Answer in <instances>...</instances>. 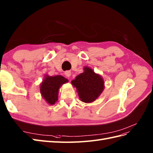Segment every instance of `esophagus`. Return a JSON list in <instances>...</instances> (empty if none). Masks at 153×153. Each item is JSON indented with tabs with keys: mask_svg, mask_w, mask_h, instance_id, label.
<instances>
[{
	"mask_svg": "<svg viewBox=\"0 0 153 153\" xmlns=\"http://www.w3.org/2000/svg\"><path fill=\"white\" fill-rule=\"evenodd\" d=\"M65 75L68 77V78H69V77H70L71 76V72L70 71H66L65 72Z\"/></svg>",
	"mask_w": 153,
	"mask_h": 153,
	"instance_id": "34e87169",
	"label": "esophagus"
}]
</instances>
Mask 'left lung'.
I'll return each instance as SVG.
<instances>
[{
    "label": "left lung",
    "mask_w": 153,
    "mask_h": 153,
    "mask_svg": "<svg viewBox=\"0 0 153 153\" xmlns=\"http://www.w3.org/2000/svg\"><path fill=\"white\" fill-rule=\"evenodd\" d=\"M71 84L76 88L80 100L86 103L95 101L105 88L102 78L88 67H85L84 72L72 80Z\"/></svg>",
    "instance_id": "8db88e82"
}]
</instances>
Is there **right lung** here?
<instances>
[{"instance_id":"1","label":"right lung","mask_w":153,"mask_h":153,"mask_svg":"<svg viewBox=\"0 0 153 153\" xmlns=\"http://www.w3.org/2000/svg\"><path fill=\"white\" fill-rule=\"evenodd\" d=\"M68 82V79L61 75L50 76L46 74L40 85V93L43 98L49 105H54L58 100L59 88Z\"/></svg>"}]
</instances>
